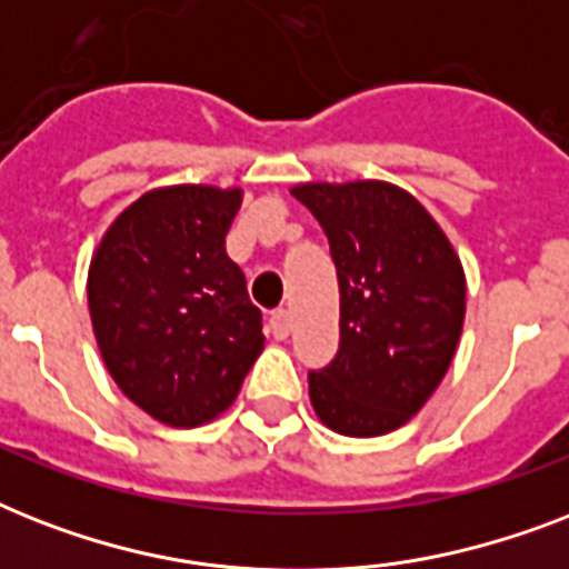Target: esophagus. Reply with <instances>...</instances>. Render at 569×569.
Segmentation results:
<instances>
[{
	"label": "esophagus",
	"instance_id": "34e87169",
	"mask_svg": "<svg viewBox=\"0 0 569 569\" xmlns=\"http://www.w3.org/2000/svg\"><path fill=\"white\" fill-rule=\"evenodd\" d=\"M268 330H271V337L274 339H286L289 337V330H292V316L286 310H274L271 312V319H268Z\"/></svg>",
	"mask_w": 569,
	"mask_h": 569
}]
</instances>
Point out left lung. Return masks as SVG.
<instances>
[{
  "instance_id": "8db88e82",
  "label": "left lung",
  "mask_w": 569,
  "mask_h": 569,
  "mask_svg": "<svg viewBox=\"0 0 569 569\" xmlns=\"http://www.w3.org/2000/svg\"><path fill=\"white\" fill-rule=\"evenodd\" d=\"M330 241L339 277V351L310 372L328 428L378 437L440 387L458 348L467 280L425 206L389 182H307L292 191Z\"/></svg>"
}]
</instances>
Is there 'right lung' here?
<instances>
[{
  "label": "right lung",
  "instance_id": "right-lung-1",
  "mask_svg": "<svg viewBox=\"0 0 569 569\" xmlns=\"http://www.w3.org/2000/svg\"><path fill=\"white\" fill-rule=\"evenodd\" d=\"M239 206V189L147 191L91 259L88 307L106 369L173 428L223 413L266 346L262 312L223 248Z\"/></svg>",
  "mask_w": 569,
  "mask_h": 569
}]
</instances>
